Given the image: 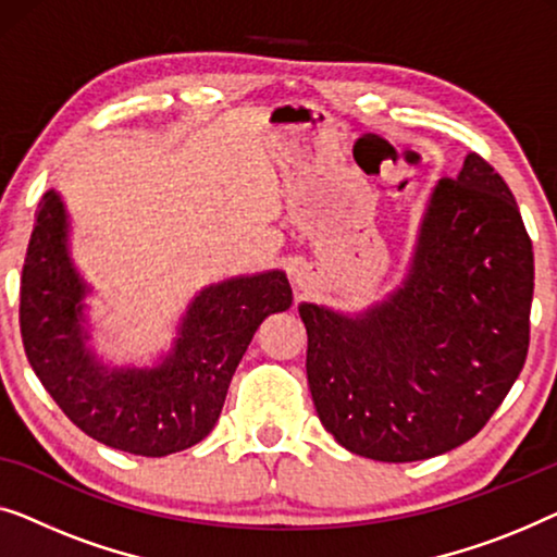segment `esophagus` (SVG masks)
I'll return each mask as SVG.
<instances>
[{
	"mask_svg": "<svg viewBox=\"0 0 557 557\" xmlns=\"http://www.w3.org/2000/svg\"><path fill=\"white\" fill-rule=\"evenodd\" d=\"M295 282H297V287H300V289L305 287V282H302V277H300V275H297V280H295Z\"/></svg>",
	"mask_w": 557,
	"mask_h": 557,
	"instance_id": "34e87169",
	"label": "esophagus"
}]
</instances>
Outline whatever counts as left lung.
Returning a JSON list of instances; mask_svg holds the SVG:
<instances>
[{
  "mask_svg": "<svg viewBox=\"0 0 557 557\" xmlns=\"http://www.w3.org/2000/svg\"><path fill=\"white\" fill-rule=\"evenodd\" d=\"M532 287V242L510 186L469 153L432 191L401 287L360 315L300 305L323 426L375 461L469 442L528 358Z\"/></svg>",
  "mask_w": 557,
  "mask_h": 557,
  "instance_id": "8db88e82",
  "label": "left lung"
}]
</instances>
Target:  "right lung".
Wrapping results in <instances>:
<instances>
[{
  "instance_id": "right-lung-1",
  "label": "right lung",
  "mask_w": 557,
  "mask_h": 557,
  "mask_svg": "<svg viewBox=\"0 0 557 557\" xmlns=\"http://www.w3.org/2000/svg\"><path fill=\"white\" fill-rule=\"evenodd\" d=\"M88 293L67 252V214L47 191L29 237L20 285L25 354L62 413L113 449L166 457L214 429L226 388L264 318L293 305L285 272L232 277L203 287L153 368H108L85 346Z\"/></svg>"
}]
</instances>
